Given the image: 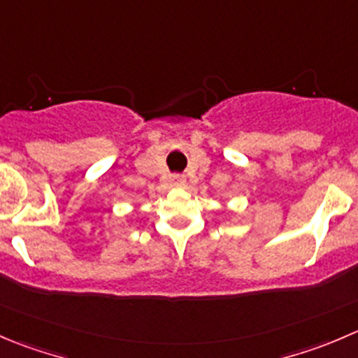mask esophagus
Wrapping results in <instances>:
<instances>
[{
    "label": "esophagus",
    "mask_w": 358,
    "mask_h": 358,
    "mask_svg": "<svg viewBox=\"0 0 358 358\" xmlns=\"http://www.w3.org/2000/svg\"><path fill=\"white\" fill-rule=\"evenodd\" d=\"M173 182H175V185H183V183H185V178H183L182 175H176L173 176Z\"/></svg>",
    "instance_id": "esophagus-1"
}]
</instances>
